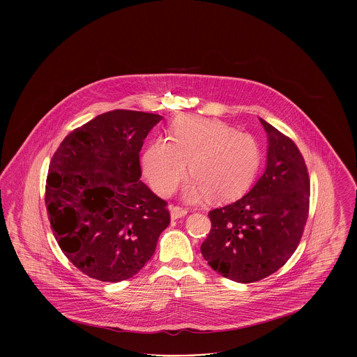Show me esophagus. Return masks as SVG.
<instances>
[{
  "label": "esophagus",
  "instance_id": "34e87169",
  "mask_svg": "<svg viewBox=\"0 0 357 357\" xmlns=\"http://www.w3.org/2000/svg\"><path fill=\"white\" fill-rule=\"evenodd\" d=\"M187 213H188L187 208H183V207H181V206H172V207H171L170 214L172 220H179V218L185 217Z\"/></svg>",
  "mask_w": 357,
  "mask_h": 357
}]
</instances>
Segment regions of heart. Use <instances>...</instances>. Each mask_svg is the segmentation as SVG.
Here are the masks:
<instances>
[{
  "instance_id": "obj_1",
  "label": "heart",
  "mask_w": 357,
  "mask_h": 357,
  "mask_svg": "<svg viewBox=\"0 0 357 357\" xmlns=\"http://www.w3.org/2000/svg\"><path fill=\"white\" fill-rule=\"evenodd\" d=\"M171 139L158 137L143 153V170L153 190L170 197L186 178L188 202L207 195L231 201L250 186L259 166V146L253 136L218 119L185 115L175 120Z\"/></svg>"
}]
</instances>
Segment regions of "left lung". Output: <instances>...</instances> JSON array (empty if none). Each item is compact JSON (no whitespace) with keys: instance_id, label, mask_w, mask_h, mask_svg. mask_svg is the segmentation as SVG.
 Segmentation results:
<instances>
[{"instance_id":"left-lung-1","label":"left lung","mask_w":357,"mask_h":357,"mask_svg":"<svg viewBox=\"0 0 357 357\" xmlns=\"http://www.w3.org/2000/svg\"><path fill=\"white\" fill-rule=\"evenodd\" d=\"M268 134L266 169L253 188L208 213L211 230L201 252L223 277L249 284L287 264L303 237L310 181L294 142L259 119Z\"/></svg>"}]
</instances>
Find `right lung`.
Instances as JSON below:
<instances>
[{
	"label": "right lung",
	"mask_w": 357,
	"mask_h": 357,
	"mask_svg": "<svg viewBox=\"0 0 357 357\" xmlns=\"http://www.w3.org/2000/svg\"><path fill=\"white\" fill-rule=\"evenodd\" d=\"M160 115L115 109L73 130L53 153L45 204L54 238L91 278L119 282L153 257L167 202L142 181L139 153Z\"/></svg>",
	"instance_id": "1"
}]
</instances>
